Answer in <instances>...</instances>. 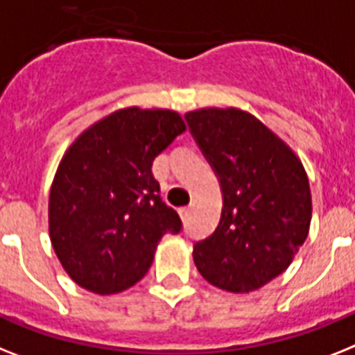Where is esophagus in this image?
Returning <instances> with one entry per match:
<instances>
[{"instance_id":"esophagus-1","label":"esophagus","mask_w":355,"mask_h":355,"mask_svg":"<svg viewBox=\"0 0 355 355\" xmlns=\"http://www.w3.org/2000/svg\"><path fill=\"white\" fill-rule=\"evenodd\" d=\"M194 207H196V201H192V203H190L189 207H183V209L180 210L181 219H189V216H190V214H192V210H194Z\"/></svg>"}]
</instances>
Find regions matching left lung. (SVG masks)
<instances>
[{"label":"left lung","mask_w":355,"mask_h":355,"mask_svg":"<svg viewBox=\"0 0 355 355\" xmlns=\"http://www.w3.org/2000/svg\"><path fill=\"white\" fill-rule=\"evenodd\" d=\"M223 192L218 228L194 245L199 274L234 294L261 288L288 268L309 236L312 194L301 159L241 108L184 114Z\"/></svg>","instance_id":"left-lung-1"}]
</instances>
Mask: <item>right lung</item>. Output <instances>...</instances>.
<instances>
[{"mask_svg": "<svg viewBox=\"0 0 355 355\" xmlns=\"http://www.w3.org/2000/svg\"><path fill=\"white\" fill-rule=\"evenodd\" d=\"M168 108L127 107L90 125L67 148L49 198V234L81 288L118 294L145 276L157 243L181 219L161 199L152 161L184 132Z\"/></svg>", "mask_w": 355, "mask_h": 355, "instance_id": "1", "label": "right lung"}]
</instances>
